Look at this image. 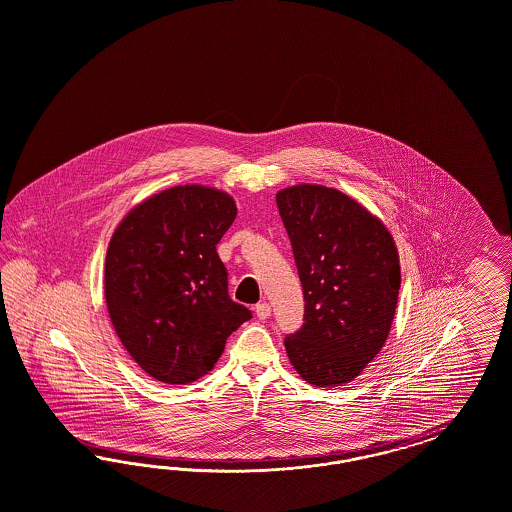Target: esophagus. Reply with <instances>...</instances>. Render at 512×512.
<instances>
[{
    "mask_svg": "<svg viewBox=\"0 0 512 512\" xmlns=\"http://www.w3.org/2000/svg\"><path fill=\"white\" fill-rule=\"evenodd\" d=\"M270 304H266V302H261V304H257L255 306V313H257V317L264 321V319H268L270 317Z\"/></svg>",
    "mask_w": 512,
    "mask_h": 512,
    "instance_id": "obj_1",
    "label": "esophagus"
}]
</instances>
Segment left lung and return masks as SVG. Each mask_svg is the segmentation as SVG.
Listing matches in <instances>:
<instances>
[{
    "mask_svg": "<svg viewBox=\"0 0 512 512\" xmlns=\"http://www.w3.org/2000/svg\"><path fill=\"white\" fill-rule=\"evenodd\" d=\"M304 291V325L285 338L298 375L315 387L351 383L392 328L400 257L385 223L334 187L298 184L276 195Z\"/></svg>",
    "mask_w": 512,
    "mask_h": 512,
    "instance_id": "1",
    "label": "left lung"
}]
</instances>
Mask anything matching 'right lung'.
<instances>
[{
	"mask_svg": "<svg viewBox=\"0 0 512 512\" xmlns=\"http://www.w3.org/2000/svg\"><path fill=\"white\" fill-rule=\"evenodd\" d=\"M236 202L216 187L187 184L137 204L110 238L105 300L125 351L167 385L210 372L251 311L231 300L217 242Z\"/></svg>",
	"mask_w": 512,
	"mask_h": 512,
	"instance_id": "add662e5",
	"label": "right lung"
}]
</instances>
